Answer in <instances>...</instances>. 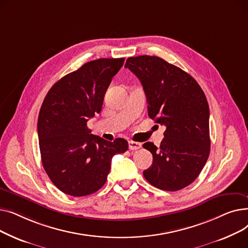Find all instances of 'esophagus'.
<instances>
[{"label":"esophagus","mask_w":248,"mask_h":248,"mask_svg":"<svg viewBox=\"0 0 248 248\" xmlns=\"http://www.w3.org/2000/svg\"><path fill=\"white\" fill-rule=\"evenodd\" d=\"M141 144L138 141H134V140H128V149L129 150H139L140 149Z\"/></svg>","instance_id":"1"}]
</instances>
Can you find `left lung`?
<instances>
[{"instance_id":"8db88e82","label":"left lung","mask_w":248,"mask_h":248,"mask_svg":"<svg viewBox=\"0 0 248 248\" xmlns=\"http://www.w3.org/2000/svg\"><path fill=\"white\" fill-rule=\"evenodd\" d=\"M124 67L144 87L149 116L166 126L160 148L151 141L142 145L153 155L144 177L165 191L189 186L210 153L209 106L202 88L190 74L157 56L129 57Z\"/></svg>"}]
</instances>
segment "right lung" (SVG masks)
Wrapping results in <instances>:
<instances>
[{"mask_svg": "<svg viewBox=\"0 0 248 248\" xmlns=\"http://www.w3.org/2000/svg\"><path fill=\"white\" fill-rule=\"evenodd\" d=\"M124 58L89 61L50 88L39 112L37 132L44 170L60 191L74 197L95 193L106 184L124 139L113 141L91 135L87 122L99 113L111 78Z\"/></svg>", "mask_w": 248, "mask_h": 248, "instance_id": "obj_1", "label": "right lung"}]
</instances>
